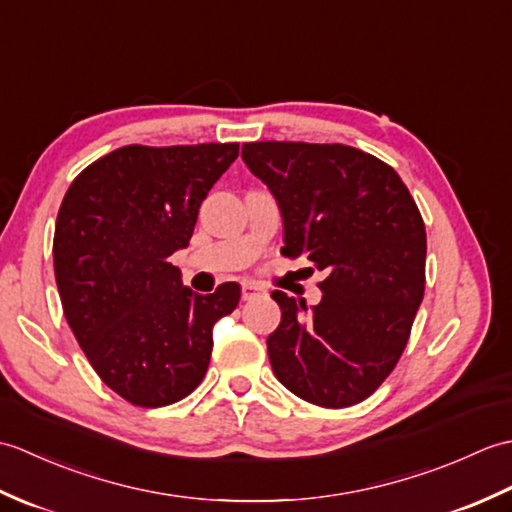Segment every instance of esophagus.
<instances>
[{
    "instance_id": "obj_1",
    "label": "esophagus",
    "mask_w": 512,
    "mask_h": 512,
    "mask_svg": "<svg viewBox=\"0 0 512 512\" xmlns=\"http://www.w3.org/2000/svg\"><path fill=\"white\" fill-rule=\"evenodd\" d=\"M259 292H262V288L253 284V281H246V284H242V299L244 301H250L255 295H259Z\"/></svg>"
}]
</instances>
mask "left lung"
I'll return each instance as SVG.
<instances>
[{
  "mask_svg": "<svg viewBox=\"0 0 512 512\" xmlns=\"http://www.w3.org/2000/svg\"><path fill=\"white\" fill-rule=\"evenodd\" d=\"M248 169L279 202L281 255L325 270L323 299L275 290L268 356L279 383L325 409L369 398L405 352L424 295L427 231L387 162L347 145L244 143Z\"/></svg>",
  "mask_w": 512,
  "mask_h": 512,
  "instance_id": "left-lung-1",
  "label": "left lung"
}]
</instances>
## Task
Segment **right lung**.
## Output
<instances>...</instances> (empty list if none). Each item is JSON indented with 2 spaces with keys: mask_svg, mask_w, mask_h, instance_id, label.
Listing matches in <instances>:
<instances>
[{
  "mask_svg": "<svg viewBox=\"0 0 512 512\" xmlns=\"http://www.w3.org/2000/svg\"><path fill=\"white\" fill-rule=\"evenodd\" d=\"M237 154V143L125 145L85 167L61 202L52 257L65 321L103 383L136 407L202 383L213 323L239 303L235 281L195 295L169 262Z\"/></svg>",
  "mask_w": 512,
  "mask_h": 512,
  "instance_id": "1",
  "label": "right lung"
}]
</instances>
